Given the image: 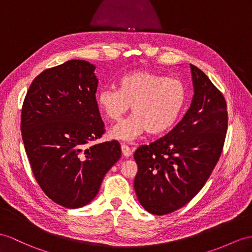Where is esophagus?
<instances>
[{"instance_id": "1", "label": "esophagus", "mask_w": 252, "mask_h": 252, "mask_svg": "<svg viewBox=\"0 0 252 252\" xmlns=\"http://www.w3.org/2000/svg\"><path fill=\"white\" fill-rule=\"evenodd\" d=\"M121 149H122V154L124 155L125 157H129V156H131V154H132V151L130 150V147H129V146H127L126 144H122Z\"/></svg>"}]
</instances>
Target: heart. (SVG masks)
I'll use <instances>...</instances> for the list:
<instances>
[{"instance_id":"heart-1","label":"heart","mask_w":252,"mask_h":252,"mask_svg":"<svg viewBox=\"0 0 252 252\" xmlns=\"http://www.w3.org/2000/svg\"><path fill=\"white\" fill-rule=\"evenodd\" d=\"M186 98V89L180 80L134 70L119 79L118 90H101L96 102L113 122H120L131 107L133 115L115 126L110 134L114 139L132 141L145 131L162 134L172 129L185 107Z\"/></svg>"}]
</instances>
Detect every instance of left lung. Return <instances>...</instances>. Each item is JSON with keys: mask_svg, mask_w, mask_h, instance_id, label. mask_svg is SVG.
<instances>
[{"mask_svg": "<svg viewBox=\"0 0 252 252\" xmlns=\"http://www.w3.org/2000/svg\"><path fill=\"white\" fill-rule=\"evenodd\" d=\"M193 97L188 111L167 136L134 152V191L147 212L165 215L197 194L221 155L228 128L223 95L190 64Z\"/></svg>", "mask_w": 252, "mask_h": 252, "instance_id": "left-lung-1", "label": "left lung"}]
</instances>
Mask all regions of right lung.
Segmentation results:
<instances>
[{
  "instance_id": "obj_1",
  "label": "right lung",
  "mask_w": 252,
  "mask_h": 252,
  "mask_svg": "<svg viewBox=\"0 0 252 252\" xmlns=\"http://www.w3.org/2000/svg\"><path fill=\"white\" fill-rule=\"evenodd\" d=\"M95 65L70 60L36 77L21 112L24 149L38 185L67 208L89 204L121 158L118 141L88 146L105 124L96 102Z\"/></svg>"
}]
</instances>
